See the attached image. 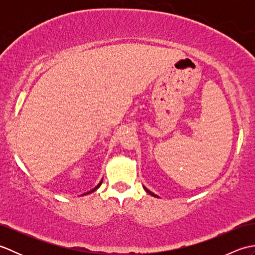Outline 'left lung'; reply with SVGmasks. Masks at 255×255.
<instances>
[{"label": "left lung", "instance_id": "8db88e82", "mask_svg": "<svg viewBox=\"0 0 255 255\" xmlns=\"http://www.w3.org/2000/svg\"><path fill=\"white\" fill-rule=\"evenodd\" d=\"M144 189H145V191H147V192H148V193H149V194H150V195H152V196H155V197H156V195H154V194H153V193H151V192H150V191H148V189H147V188H144Z\"/></svg>", "mask_w": 255, "mask_h": 255}]
</instances>
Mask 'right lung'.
<instances>
[{
  "label": "right lung",
  "instance_id": "1",
  "mask_svg": "<svg viewBox=\"0 0 255 255\" xmlns=\"http://www.w3.org/2000/svg\"><path fill=\"white\" fill-rule=\"evenodd\" d=\"M101 184H102V182H101V183L99 184V185H97V186H96L95 188H93V189H92V191H91V192H89L88 194H90V193H92V192H94V191H95V189H97V188H99V187H100V185H101Z\"/></svg>",
  "mask_w": 255,
  "mask_h": 255
}]
</instances>
